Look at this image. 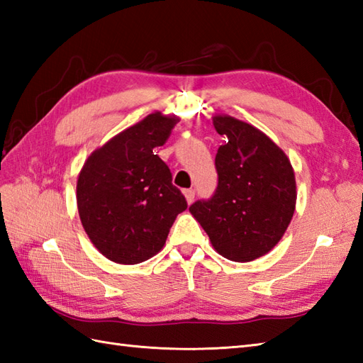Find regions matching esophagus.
Segmentation results:
<instances>
[{
    "instance_id": "obj_1",
    "label": "esophagus",
    "mask_w": 363,
    "mask_h": 363,
    "mask_svg": "<svg viewBox=\"0 0 363 363\" xmlns=\"http://www.w3.org/2000/svg\"><path fill=\"white\" fill-rule=\"evenodd\" d=\"M184 195H186V199H187L189 204L194 203V199H195V190H194V189L184 190Z\"/></svg>"
}]
</instances>
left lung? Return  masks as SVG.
Here are the masks:
<instances>
[{
	"mask_svg": "<svg viewBox=\"0 0 363 363\" xmlns=\"http://www.w3.org/2000/svg\"><path fill=\"white\" fill-rule=\"evenodd\" d=\"M213 126L225 137L215 156L218 186L189 211L223 257L250 262L272 250L289 228L295 173L279 146L248 123L218 115Z\"/></svg>",
	"mask_w": 363,
	"mask_h": 363,
	"instance_id": "8db88e82",
	"label": "left lung"
}]
</instances>
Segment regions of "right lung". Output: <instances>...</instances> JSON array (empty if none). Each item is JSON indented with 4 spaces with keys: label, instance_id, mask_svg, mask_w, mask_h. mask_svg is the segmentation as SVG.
<instances>
[{
    "label": "right lung",
    "instance_id": "obj_1",
    "mask_svg": "<svg viewBox=\"0 0 363 363\" xmlns=\"http://www.w3.org/2000/svg\"><path fill=\"white\" fill-rule=\"evenodd\" d=\"M176 123L151 113L91 152L81 169L76 199L82 226L117 264H140L157 254L177 213L187 209L168 165L152 151Z\"/></svg>",
    "mask_w": 363,
    "mask_h": 363
}]
</instances>
